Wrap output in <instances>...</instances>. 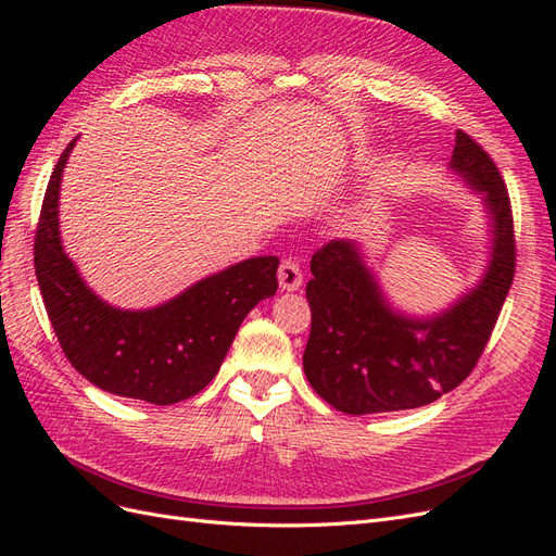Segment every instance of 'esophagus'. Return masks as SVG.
Instances as JSON below:
<instances>
[{
    "label": "esophagus",
    "mask_w": 556,
    "mask_h": 556,
    "mask_svg": "<svg viewBox=\"0 0 556 556\" xmlns=\"http://www.w3.org/2000/svg\"><path fill=\"white\" fill-rule=\"evenodd\" d=\"M278 282H280V290H285V292L299 290L301 282H304L301 266L294 260H282L280 268H278Z\"/></svg>",
    "instance_id": "esophagus-1"
}]
</instances>
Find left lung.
I'll return each mask as SVG.
<instances>
[{"mask_svg": "<svg viewBox=\"0 0 556 556\" xmlns=\"http://www.w3.org/2000/svg\"><path fill=\"white\" fill-rule=\"evenodd\" d=\"M452 169L484 194L494 223V252L478 288L443 315H396L355 243L333 239L311 260L304 371L336 410L371 415L427 406L470 376L490 341L515 278L513 206L498 166L462 129L454 134Z\"/></svg>", "mask_w": 556, "mask_h": 556, "instance_id": "left-lung-1", "label": "left lung"}]
</instances>
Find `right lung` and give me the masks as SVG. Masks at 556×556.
Listing matches in <instances>:
<instances>
[{
    "instance_id": "obj_1",
    "label": "right lung",
    "mask_w": 556,
    "mask_h": 556,
    "mask_svg": "<svg viewBox=\"0 0 556 556\" xmlns=\"http://www.w3.org/2000/svg\"><path fill=\"white\" fill-rule=\"evenodd\" d=\"M74 143L50 174L35 233V271L60 348L104 392L155 406L190 399L220 371L243 317L276 294L278 257L233 264L160 308H111L86 288L60 243V180Z\"/></svg>"
}]
</instances>
